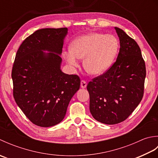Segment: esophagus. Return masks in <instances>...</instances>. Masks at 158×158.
<instances>
[{"label":"esophagus","instance_id":"esophagus-1","mask_svg":"<svg viewBox=\"0 0 158 158\" xmlns=\"http://www.w3.org/2000/svg\"><path fill=\"white\" fill-rule=\"evenodd\" d=\"M87 86V82L85 81H84V80H82V81H81V88H85Z\"/></svg>","mask_w":158,"mask_h":158}]
</instances>
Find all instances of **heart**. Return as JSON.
<instances>
[{"instance_id": "b5f03b06", "label": "heart", "mask_w": 158, "mask_h": 158, "mask_svg": "<svg viewBox=\"0 0 158 158\" xmlns=\"http://www.w3.org/2000/svg\"><path fill=\"white\" fill-rule=\"evenodd\" d=\"M119 48V40L113 35L91 32L74 40L63 56L69 64L77 66V59H83V67L89 74L98 75L109 69Z\"/></svg>"}]
</instances>
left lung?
<instances>
[{
  "instance_id": "1",
  "label": "left lung",
  "mask_w": 158,
  "mask_h": 158,
  "mask_svg": "<svg viewBox=\"0 0 158 158\" xmlns=\"http://www.w3.org/2000/svg\"><path fill=\"white\" fill-rule=\"evenodd\" d=\"M115 29L120 43L116 61L87 85L90 113L98 122L109 125L123 122L139 105L146 77L139 45L123 30Z\"/></svg>"
}]
</instances>
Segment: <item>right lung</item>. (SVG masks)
<instances>
[{
	"mask_svg": "<svg viewBox=\"0 0 158 158\" xmlns=\"http://www.w3.org/2000/svg\"><path fill=\"white\" fill-rule=\"evenodd\" d=\"M67 34V28L38 30L22 42L16 53L11 73L13 97L25 115L38 126L61 122L80 88L79 76L60 69Z\"/></svg>",
	"mask_w": 158,
	"mask_h": 158,
	"instance_id": "right-lung-1",
	"label": "right lung"
}]
</instances>
